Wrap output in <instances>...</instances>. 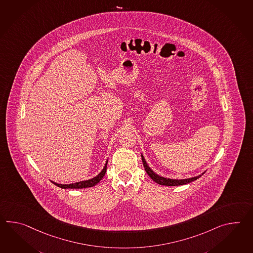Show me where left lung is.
Returning <instances> with one entry per match:
<instances>
[{
    "label": "left lung",
    "mask_w": 253,
    "mask_h": 253,
    "mask_svg": "<svg viewBox=\"0 0 253 253\" xmlns=\"http://www.w3.org/2000/svg\"><path fill=\"white\" fill-rule=\"evenodd\" d=\"M141 160H142V163H143V166L144 169L146 170L147 174L149 175L151 177L152 180H154L156 183L160 184V185H165V186H179V185H184L187 183H190L193 180H196L197 179H199L202 175H199L196 177H192L190 179H183V180H172V179H167V178H164V177H161L159 175L154 173L152 170V169L150 168L148 166L146 162H145V159L143 157V155L141 154ZM204 174V173H202Z\"/></svg>",
    "instance_id": "obj_1"
}]
</instances>
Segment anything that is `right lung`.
<instances>
[{"label": "right lung", "instance_id": "add662e5", "mask_svg": "<svg viewBox=\"0 0 253 253\" xmlns=\"http://www.w3.org/2000/svg\"><path fill=\"white\" fill-rule=\"evenodd\" d=\"M107 163L108 161L106 162V164L104 166V168L102 169L101 172L99 174L97 175L94 178L90 179L88 180H83V181H80V182H75V183H72V184H58L56 182H53V184L62 188V189H83V188H89V187H93L96 185L100 180L103 178V176L105 175V172L107 170Z\"/></svg>", "mask_w": 253, "mask_h": 253}]
</instances>
